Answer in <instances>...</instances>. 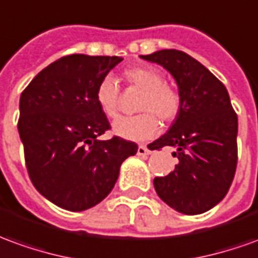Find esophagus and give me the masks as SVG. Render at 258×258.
I'll return each mask as SVG.
<instances>
[{
    "instance_id": "obj_1",
    "label": "esophagus",
    "mask_w": 258,
    "mask_h": 258,
    "mask_svg": "<svg viewBox=\"0 0 258 258\" xmlns=\"http://www.w3.org/2000/svg\"><path fill=\"white\" fill-rule=\"evenodd\" d=\"M137 154L141 155V156H144V155L151 154V151H149L147 147H144V145H140V147H138V151H137Z\"/></svg>"
}]
</instances>
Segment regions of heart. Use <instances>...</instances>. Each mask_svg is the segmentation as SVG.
<instances>
[{
  "mask_svg": "<svg viewBox=\"0 0 258 258\" xmlns=\"http://www.w3.org/2000/svg\"><path fill=\"white\" fill-rule=\"evenodd\" d=\"M127 84L141 89L138 103L140 114L121 116L114 120L113 133L130 141H145L156 135L160 120L170 123L180 114L181 95L173 86L165 84V77L152 68L134 67L124 71ZM96 102L107 117H114L120 106V88L110 75L100 79L96 88Z\"/></svg>",
  "mask_w": 258,
  "mask_h": 258,
  "instance_id": "heart-1",
  "label": "heart"
}]
</instances>
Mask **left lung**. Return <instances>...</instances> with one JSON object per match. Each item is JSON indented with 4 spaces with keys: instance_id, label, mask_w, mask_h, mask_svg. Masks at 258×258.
<instances>
[{
    "instance_id": "8db88e82",
    "label": "left lung",
    "mask_w": 258,
    "mask_h": 258,
    "mask_svg": "<svg viewBox=\"0 0 258 258\" xmlns=\"http://www.w3.org/2000/svg\"><path fill=\"white\" fill-rule=\"evenodd\" d=\"M141 58L172 74L181 95V110L151 149L177 148L174 170L155 177L160 200L185 215H197L222 201L237 165V116L222 82L191 55L159 50Z\"/></svg>"
}]
</instances>
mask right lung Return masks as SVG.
I'll list each match as a JSON object with an SVG mask.
<instances>
[{
  "instance_id": "1",
  "label": "right lung",
  "mask_w": 258,
  "mask_h": 258,
  "mask_svg": "<svg viewBox=\"0 0 258 258\" xmlns=\"http://www.w3.org/2000/svg\"><path fill=\"white\" fill-rule=\"evenodd\" d=\"M121 57L71 54L32 79L19 100L18 131L29 177L43 197L60 208L85 211L109 196L120 166L138 145L110 130L96 102V88Z\"/></svg>"
}]
</instances>
